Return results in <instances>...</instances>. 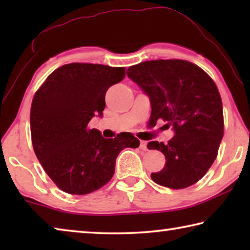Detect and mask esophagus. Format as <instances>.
<instances>
[{"label":"esophagus","mask_w":250,"mask_h":250,"mask_svg":"<svg viewBox=\"0 0 250 250\" xmlns=\"http://www.w3.org/2000/svg\"><path fill=\"white\" fill-rule=\"evenodd\" d=\"M140 149L141 150H143V151H146V150H147V147H146V141H140Z\"/></svg>","instance_id":"obj_1"}]
</instances>
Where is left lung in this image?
<instances>
[{"mask_svg":"<svg viewBox=\"0 0 250 250\" xmlns=\"http://www.w3.org/2000/svg\"><path fill=\"white\" fill-rule=\"evenodd\" d=\"M128 77L149 96L152 124L173 126L174 137L164 145L150 141L147 149L166 156L155 183L185 188L200 181L216 159L224 135V117L217 86L200 67L182 59H158L131 66Z\"/></svg>","mask_w":250,"mask_h":250,"instance_id":"obj_1","label":"left lung"}]
</instances>
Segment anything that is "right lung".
Listing matches in <instances>:
<instances>
[{
  "label": "right lung",
  "mask_w": 250,
  "mask_h": 250,
  "mask_svg": "<svg viewBox=\"0 0 250 250\" xmlns=\"http://www.w3.org/2000/svg\"><path fill=\"white\" fill-rule=\"evenodd\" d=\"M125 76V67L73 62L53 71L34 96V151L62 191L74 195L97 191L111 180L118 154L140 146L132 133L105 139L88 128L96 115L103 116L105 92Z\"/></svg>",
  "instance_id": "right-lung-1"
}]
</instances>
